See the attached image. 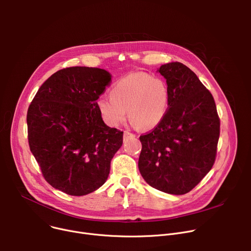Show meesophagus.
<instances>
[{
  "instance_id": "1",
  "label": "esophagus",
  "mask_w": 251,
  "mask_h": 251,
  "mask_svg": "<svg viewBox=\"0 0 251 251\" xmlns=\"http://www.w3.org/2000/svg\"><path fill=\"white\" fill-rule=\"evenodd\" d=\"M135 135L133 133H130L128 132V131H124V138H127V137H134Z\"/></svg>"
}]
</instances>
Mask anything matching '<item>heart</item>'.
<instances>
[{
	"instance_id": "heart-1",
	"label": "heart",
	"mask_w": 251,
	"mask_h": 251,
	"mask_svg": "<svg viewBox=\"0 0 251 251\" xmlns=\"http://www.w3.org/2000/svg\"><path fill=\"white\" fill-rule=\"evenodd\" d=\"M110 97H100L97 108L110 127L120 126L127 117L133 126L151 129L164 119L170 100L167 82L144 72L130 73L111 89Z\"/></svg>"
}]
</instances>
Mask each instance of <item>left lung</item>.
I'll use <instances>...</instances> for the list:
<instances>
[{
    "instance_id": "obj_1",
    "label": "left lung",
    "mask_w": 251,
    "mask_h": 251,
    "mask_svg": "<svg viewBox=\"0 0 251 251\" xmlns=\"http://www.w3.org/2000/svg\"><path fill=\"white\" fill-rule=\"evenodd\" d=\"M157 72L169 87V108L161 123L139 137L138 169L151 187L181 195L213 168L220 119L212 94L187 66L172 62Z\"/></svg>"
}]
</instances>
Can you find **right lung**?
<instances>
[{"label":"right lung","mask_w":251,"mask_h":251,"mask_svg":"<svg viewBox=\"0 0 251 251\" xmlns=\"http://www.w3.org/2000/svg\"><path fill=\"white\" fill-rule=\"evenodd\" d=\"M111 74L92 67L57 71L43 83L27 111L29 148L46 181L81 196L107 181L123 132L104 124L97 100Z\"/></svg>","instance_id":"add662e5"}]
</instances>
